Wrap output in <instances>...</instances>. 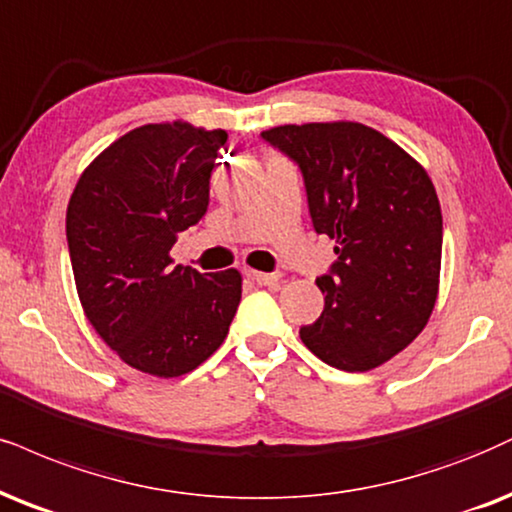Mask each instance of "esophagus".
Wrapping results in <instances>:
<instances>
[{
  "label": "esophagus",
  "mask_w": 512,
  "mask_h": 512,
  "mask_svg": "<svg viewBox=\"0 0 512 512\" xmlns=\"http://www.w3.org/2000/svg\"><path fill=\"white\" fill-rule=\"evenodd\" d=\"M246 275H249L256 285H263V287H275V285H280V280H282L280 273H258V270H249Z\"/></svg>",
  "instance_id": "obj_1"
}]
</instances>
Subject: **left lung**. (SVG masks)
<instances>
[{
    "mask_svg": "<svg viewBox=\"0 0 512 512\" xmlns=\"http://www.w3.org/2000/svg\"><path fill=\"white\" fill-rule=\"evenodd\" d=\"M261 137L299 166L315 232L337 239V261L315 280L325 308L301 342L346 372L387 363L437 301L444 227L430 175L363 123L280 125Z\"/></svg>",
    "mask_w": 512,
    "mask_h": 512,
    "instance_id": "obj_1",
    "label": "left lung"
}]
</instances>
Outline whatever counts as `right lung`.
Masks as SVG:
<instances>
[{"instance_id":"add662e5","label":"right lung","mask_w":512,"mask_h":512,"mask_svg":"<svg viewBox=\"0 0 512 512\" xmlns=\"http://www.w3.org/2000/svg\"><path fill=\"white\" fill-rule=\"evenodd\" d=\"M225 130L149 123L130 130L80 175L66 239L82 311L130 368L192 372L223 344L242 275L173 266L180 232L208 208Z\"/></svg>"}]
</instances>
